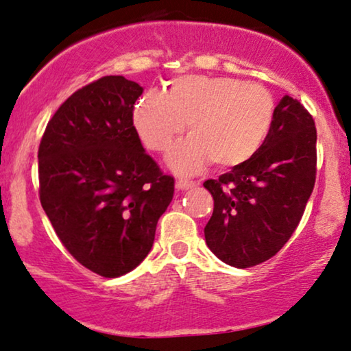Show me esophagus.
I'll return each mask as SVG.
<instances>
[{"label":"esophagus","mask_w":351,"mask_h":351,"mask_svg":"<svg viewBox=\"0 0 351 351\" xmlns=\"http://www.w3.org/2000/svg\"><path fill=\"white\" fill-rule=\"evenodd\" d=\"M195 183L194 181H189V180H178L176 181V189L178 191H188L191 188H194Z\"/></svg>","instance_id":"34e87169"}]
</instances>
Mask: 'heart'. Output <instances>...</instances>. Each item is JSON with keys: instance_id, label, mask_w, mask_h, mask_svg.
I'll return each mask as SVG.
<instances>
[{"instance_id": "obj_1", "label": "heart", "mask_w": 351, "mask_h": 351, "mask_svg": "<svg viewBox=\"0 0 351 351\" xmlns=\"http://www.w3.org/2000/svg\"><path fill=\"white\" fill-rule=\"evenodd\" d=\"M276 102L265 86L231 77L186 75L165 93L149 91L133 110L134 128L152 151L170 147L188 123L191 136L168 152L176 173L193 175L212 160L239 167L258 152L273 128Z\"/></svg>"}]
</instances>
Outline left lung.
I'll list each match as a JSON object with an SVG mask.
<instances>
[{
  "instance_id": "1",
  "label": "left lung",
  "mask_w": 351,
  "mask_h": 351,
  "mask_svg": "<svg viewBox=\"0 0 351 351\" xmlns=\"http://www.w3.org/2000/svg\"><path fill=\"white\" fill-rule=\"evenodd\" d=\"M315 175V121L300 102L286 95L258 152L204 183L215 200L204 230L208 249L234 268L269 260L300 223Z\"/></svg>"
}]
</instances>
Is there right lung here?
<instances>
[{"mask_svg":"<svg viewBox=\"0 0 351 351\" xmlns=\"http://www.w3.org/2000/svg\"><path fill=\"white\" fill-rule=\"evenodd\" d=\"M143 91L121 75L83 86L53 115L38 149L45 213L73 258L104 278L146 258L175 193L133 125Z\"/></svg>","mask_w":351,"mask_h":351,"instance_id":"obj_1","label":"right lung"}]
</instances>
